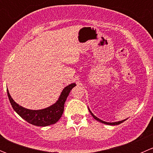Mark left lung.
I'll return each instance as SVG.
<instances>
[{
    "mask_svg": "<svg viewBox=\"0 0 153 153\" xmlns=\"http://www.w3.org/2000/svg\"><path fill=\"white\" fill-rule=\"evenodd\" d=\"M89 112H90V113H91V115H92V117H93V118H95V120H97V121H100V122L103 123V124H108V125H118V124H121V123H123V122H124V121H126V120H123V121H118V122H113V123L106 122V121H102V120H101V119H99V118H97V117L95 116V115H93V113H92V112H91V111H90V109H89Z\"/></svg>",
    "mask_w": 153,
    "mask_h": 153,
    "instance_id": "8db88e82",
    "label": "left lung"
}]
</instances>
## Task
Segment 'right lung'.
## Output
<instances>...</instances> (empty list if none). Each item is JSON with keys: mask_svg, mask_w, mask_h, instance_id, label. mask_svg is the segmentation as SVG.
I'll return each mask as SVG.
<instances>
[{"mask_svg": "<svg viewBox=\"0 0 153 153\" xmlns=\"http://www.w3.org/2000/svg\"><path fill=\"white\" fill-rule=\"evenodd\" d=\"M76 86L75 83L69 84L63 89L59 98L55 104L44 109L40 110H32L26 109L23 106L18 105L14 101L7 89V95L10 99L14 110L25 121L29 124L38 126H46L55 124L61 118L64 112V104L67 100L69 92L74 86Z\"/></svg>", "mask_w": 153, "mask_h": 153, "instance_id": "add662e5", "label": "right lung"}]
</instances>
